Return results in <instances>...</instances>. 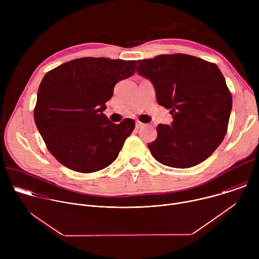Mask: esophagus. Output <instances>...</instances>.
I'll list each match as a JSON object with an SVG mask.
<instances>
[{"instance_id":"obj_1","label":"esophagus","mask_w":259,"mask_h":259,"mask_svg":"<svg viewBox=\"0 0 259 259\" xmlns=\"http://www.w3.org/2000/svg\"><path fill=\"white\" fill-rule=\"evenodd\" d=\"M135 127H136L137 129H140V128L144 127V124H142V123H140V122H136V124H135Z\"/></svg>"}]
</instances>
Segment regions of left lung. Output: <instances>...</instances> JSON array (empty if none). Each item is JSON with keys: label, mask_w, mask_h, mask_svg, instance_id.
<instances>
[{"label": "left lung", "mask_w": 259, "mask_h": 259, "mask_svg": "<svg viewBox=\"0 0 259 259\" xmlns=\"http://www.w3.org/2000/svg\"><path fill=\"white\" fill-rule=\"evenodd\" d=\"M138 75L150 80L160 105L170 109L171 126L160 124L149 144L154 158L172 168H190L209 158L223 142L233 99L214 63L187 54L138 60Z\"/></svg>", "instance_id": "left-lung-1"}]
</instances>
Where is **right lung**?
Masks as SVG:
<instances>
[{
	"instance_id": "obj_1",
	"label": "right lung",
	"mask_w": 259,
	"mask_h": 259,
	"mask_svg": "<svg viewBox=\"0 0 259 259\" xmlns=\"http://www.w3.org/2000/svg\"><path fill=\"white\" fill-rule=\"evenodd\" d=\"M135 60L85 57L47 72L38 90L34 122L49 152L73 171L91 173L112 164L135 122L116 125L103 114L120 81L131 77Z\"/></svg>"
}]
</instances>
